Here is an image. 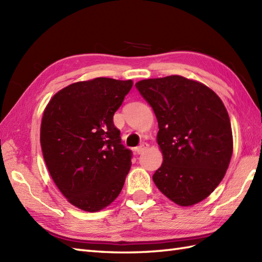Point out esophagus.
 <instances>
[{"mask_svg": "<svg viewBox=\"0 0 262 262\" xmlns=\"http://www.w3.org/2000/svg\"><path fill=\"white\" fill-rule=\"evenodd\" d=\"M148 148V144L147 143H142L140 146H137V147H135V152L137 153V154H142L144 151H145V149H147Z\"/></svg>", "mask_w": 262, "mask_h": 262, "instance_id": "obj_1", "label": "esophagus"}]
</instances>
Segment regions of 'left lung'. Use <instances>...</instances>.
<instances>
[{"instance_id": "1", "label": "left lung", "mask_w": 262, "mask_h": 262, "mask_svg": "<svg viewBox=\"0 0 262 262\" xmlns=\"http://www.w3.org/2000/svg\"><path fill=\"white\" fill-rule=\"evenodd\" d=\"M153 108L163 163L153 174L159 190L180 206H192L215 190L233 153L224 103L208 86L179 75L135 84Z\"/></svg>"}]
</instances>
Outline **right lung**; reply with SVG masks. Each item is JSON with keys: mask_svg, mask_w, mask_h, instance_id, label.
Masks as SVG:
<instances>
[{"mask_svg": "<svg viewBox=\"0 0 262 262\" xmlns=\"http://www.w3.org/2000/svg\"><path fill=\"white\" fill-rule=\"evenodd\" d=\"M133 81L97 77L58 91L43 111V160L59 191L75 207L99 211L118 197L132 165L114 115Z\"/></svg>", "mask_w": 262, "mask_h": 262, "instance_id": "obj_1", "label": "right lung"}]
</instances>
